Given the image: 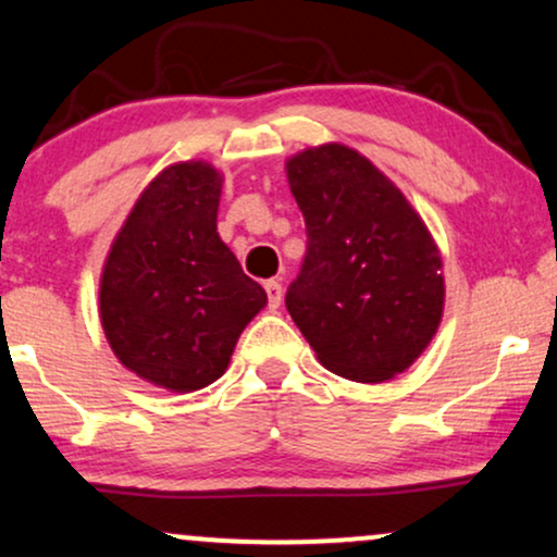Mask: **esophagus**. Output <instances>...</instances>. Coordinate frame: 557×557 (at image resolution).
I'll use <instances>...</instances> for the list:
<instances>
[{
  "label": "esophagus",
  "instance_id": "esophagus-1",
  "mask_svg": "<svg viewBox=\"0 0 557 557\" xmlns=\"http://www.w3.org/2000/svg\"><path fill=\"white\" fill-rule=\"evenodd\" d=\"M264 290H267V306H270L272 311H277L280 302H283V285H280L277 280H270V283H264Z\"/></svg>",
  "mask_w": 557,
  "mask_h": 557
}]
</instances>
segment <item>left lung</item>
<instances>
[{
	"instance_id": "obj_1",
	"label": "left lung",
	"mask_w": 557,
	"mask_h": 557,
	"mask_svg": "<svg viewBox=\"0 0 557 557\" xmlns=\"http://www.w3.org/2000/svg\"><path fill=\"white\" fill-rule=\"evenodd\" d=\"M308 251L285 306L323 368L383 383L411 368L445 311L442 257L406 195L360 151L323 144L287 159Z\"/></svg>"
}]
</instances>
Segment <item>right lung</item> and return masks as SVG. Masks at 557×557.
Wrapping results in <instances>:
<instances>
[{"label": "right lung", "instance_id": "1", "mask_svg": "<svg viewBox=\"0 0 557 557\" xmlns=\"http://www.w3.org/2000/svg\"><path fill=\"white\" fill-rule=\"evenodd\" d=\"M223 177L208 161L166 166L117 231L100 277V319L115 357L172 393L223 375L234 347L267 306L218 236Z\"/></svg>", "mask_w": 557, "mask_h": 557}]
</instances>
